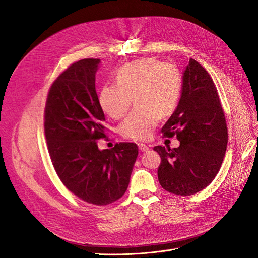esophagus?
Masks as SVG:
<instances>
[{
  "label": "esophagus",
  "mask_w": 258,
  "mask_h": 258,
  "mask_svg": "<svg viewBox=\"0 0 258 258\" xmlns=\"http://www.w3.org/2000/svg\"><path fill=\"white\" fill-rule=\"evenodd\" d=\"M138 146H139V150L141 151V152H148V151H150V146L146 145V144L139 143Z\"/></svg>",
  "instance_id": "esophagus-1"
}]
</instances>
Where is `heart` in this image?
Masks as SVG:
<instances>
[{
	"label": "heart",
	"instance_id": "b5f03b06",
	"mask_svg": "<svg viewBox=\"0 0 258 258\" xmlns=\"http://www.w3.org/2000/svg\"><path fill=\"white\" fill-rule=\"evenodd\" d=\"M116 84H107L99 92V104L113 119L127 114L134 98L137 105L120 127V135L144 141L153 134L159 117L174 112L182 91V74L173 63L153 58L135 60L122 66L115 75Z\"/></svg>",
	"mask_w": 258,
	"mask_h": 258
}]
</instances>
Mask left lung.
I'll return each instance as SVG.
<instances>
[{
    "label": "left lung",
    "instance_id": "left-lung-1",
    "mask_svg": "<svg viewBox=\"0 0 258 258\" xmlns=\"http://www.w3.org/2000/svg\"><path fill=\"white\" fill-rule=\"evenodd\" d=\"M160 132L179 141L176 148L154 147L161 158L157 174L162 188L181 196L206 188L221 169L228 132L215 85L196 60H189L178 105Z\"/></svg>",
    "mask_w": 258,
    "mask_h": 258
}]
</instances>
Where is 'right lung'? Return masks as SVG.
<instances>
[{"instance_id": "1", "label": "right lung", "mask_w": 258, "mask_h": 258, "mask_svg": "<svg viewBox=\"0 0 258 258\" xmlns=\"http://www.w3.org/2000/svg\"><path fill=\"white\" fill-rule=\"evenodd\" d=\"M99 59H82L51 84L44 111V130L54 171L76 197L107 206L126 192L138 156L136 143H116L100 151L106 138L104 113L96 91Z\"/></svg>"}]
</instances>
